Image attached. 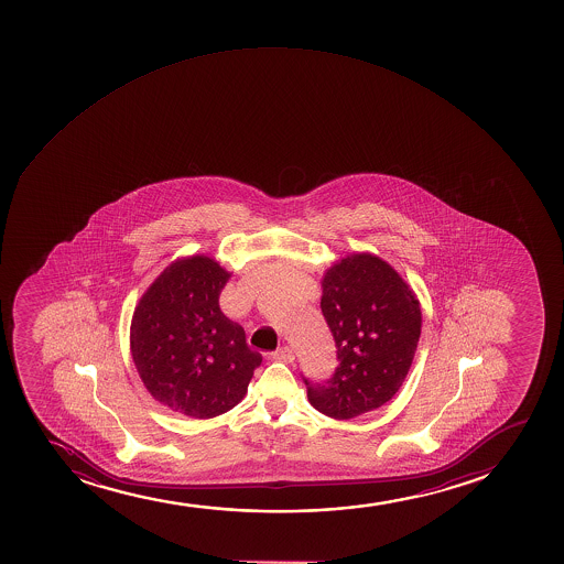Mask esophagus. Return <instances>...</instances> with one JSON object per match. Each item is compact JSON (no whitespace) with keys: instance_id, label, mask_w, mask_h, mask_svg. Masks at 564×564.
<instances>
[{"instance_id":"1","label":"esophagus","mask_w":564,"mask_h":564,"mask_svg":"<svg viewBox=\"0 0 564 564\" xmlns=\"http://www.w3.org/2000/svg\"><path fill=\"white\" fill-rule=\"evenodd\" d=\"M273 360L285 361V364H292L294 361V352L291 347H281L273 352Z\"/></svg>"}]
</instances>
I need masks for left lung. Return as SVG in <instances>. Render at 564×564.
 Returning a JSON list of instances; mask_svg holds the SVG:
<instances>
[{
    "instance_id": "1",
    "label": "left lung",
    "mask_w": 564,
    "mask_h": 564,
    "mask_svg": "<svg viewBox=\"0 0 564 564\" xmlns=\"http://www.w3.org/2000/svg\"><path fill=\"white\" fill-rule=\"evenodd\" d=\"M321 285L339 366L323 384L305 380L307 399L326 416L350 420L388 403L405 382L422 310L411 285L377 254L336 260Z\"/></svg>"
}]
</instances>
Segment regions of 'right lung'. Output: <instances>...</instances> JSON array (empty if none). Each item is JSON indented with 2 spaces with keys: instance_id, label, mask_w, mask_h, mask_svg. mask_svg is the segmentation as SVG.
I'll return each mask as SVG.
<instances>
[{
  "instance_id": "right-lung-1",
  "label": "right lung",
  "mask_w": 564,
  "mask_h": 564,
  "mask_svg": "<svg viewBox=\"0 0 564 564\" xmlns=\"http://www.w3.org/2000/svg\"><path fill=\"white\" fill-rule=\"evenodd\" d=\"M230 275L212 257H184L159 273L134 307V368L155 401L184 416L235 409L262 361L219 307Z\"/></svg>"
}]
</instances>
